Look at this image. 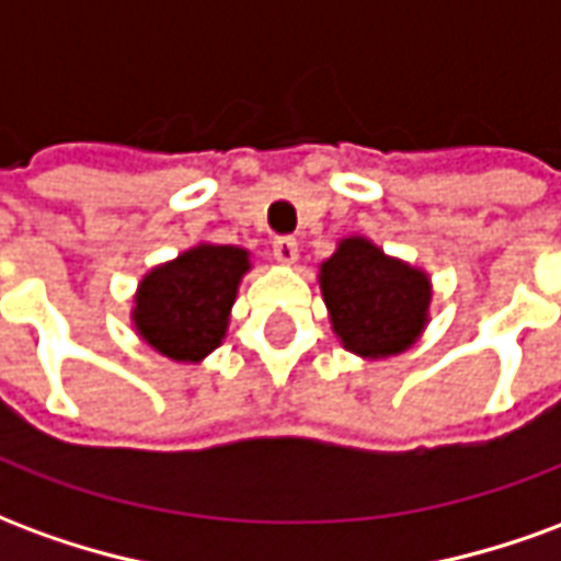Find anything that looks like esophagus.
Instances as JSON below:
<instances>
[{
    "label": "esophagus",
    "mask_w": 561,
    "mask_h": 561,
    "mask_svg": "<svg viewBox=\"0 0 561 561\" xmlns=\"http://www.w3.org/2000/svg\"><path fill=\"white\" fill-rule=\"evenodd\" d=\"M300 255V249H297V240L294 237H276L273 240V257L282 261V264H294Z\"/></svg>",
    "instance_id": "esophagus-1"
}]
</instances>
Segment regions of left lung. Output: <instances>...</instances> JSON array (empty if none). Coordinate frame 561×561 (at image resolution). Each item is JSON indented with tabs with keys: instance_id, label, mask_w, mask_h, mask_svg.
<instances>
[{
	"instance_id": "1",
	"label": "left lung",
	"mask_w": 561,
	"mask_h": 561,
	"mask_svg": "<svg viewBox=\"0 0 561 561\" xmlns=\"http://www.w3.org/2000/svg\"><path fill=\"white\" fill-rule=\"evenodd\" d=\"M318 285L333 333L348 352L369 360L412 348L430 321V276L385 255L366 237L340 240L321 264Z\"/></svg>"
}]
</instances>
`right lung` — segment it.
Instances as JSON below:
<instances>
[{"instance_id": "obj_1", "label": "right lung", "mask_w": 561, "mask_h": 561, "mask_svg": "<svg viewBox=\"0 0 561 561\" xmlns=\"http://www.w3.org/2000/svg\"><path fill=\"white\" fill-rule=\"evenodd\" d=\"M249 267V252L240 245L201 243L149 270L131 309L140 340L180 364L204 360L228 333L237 288Z\"/></svg>"}]
</instances>
